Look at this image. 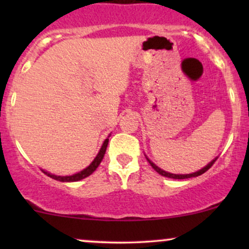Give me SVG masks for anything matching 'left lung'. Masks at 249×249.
<instances>
[{"label":"left lung","instance_id":"left-lung-1","mask_svg":"<svg viewBox=\"0 0 249 249\" xmlns=\"http://www.w3.org/2000/svg\"><path fill=\"white\" fill-rule=\"evenodd\" d=\"M146 159H147V161L150 162V165H151V166L153 167V170H154V171H157V172H158V173L160 174V176H162V177H167V178H172V179H188V178H193V177H198V176H201L202 173H205V172H206V171L208 170V168H210V167L212 166V165L214 164V162H215L216 159H218V157H216V158H214L212 161H210V162H208V164L206 165V166H205V167H202L201 170L196 171V172L190 173V174H173V173L166 172V171L161 170L160 167H158V166H157V165L154 164V162L151 161L150 159L147 158V157H146Z\"/></svg>","mask_w":249,"mask_h":249}]
</instances>
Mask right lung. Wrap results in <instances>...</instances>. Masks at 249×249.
Masks as SVG:
<instances>
[{"instance_id": "1", "label": "right lung", "mask_w": 249, "mask_h": 249, "mask_svg": "<svg viewBox=\"0 0 249 249\" xmlns=\"http://www.w3.org/2000/svg\"><path fill=\"white\" fill-rule=\"evenodd\" d=\"M110 137V136H108ZM108 137L107 139H105L104 142H103L101 150H99L98 154L96 156V158L93 159L92 162H91L90 165L87 168H84V170L81 171V172L78 173H75L72 174V176H56V174H51L49 172H47V171L42 170L43 172L47 174L48 177H50V178L55 179V180H59V181H63V182H72V181H78V180H82L84 178H87V177L90 176V174H92L93 172L96 171V168L99 166V164H101L103 158H104V154H105V151H107V144H108Z\"/></svg>"}]
</instances>
